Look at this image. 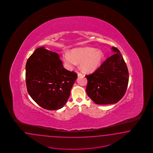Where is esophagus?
Instances as JSON below:
<instances>
[{
	"mask_svg": "<svg viewBox=\"0 0 153 153\" xmlns=\"http://www.w3.org/2000/svg\"><path fill=\"white\" fill-rule=\"evenodd\" d=\"M77 75H78V76H82V74L81 72H77Z\"/></svg>",
	"mask_w": 153,
	"mask_h": 153,
	"instance_id": "esophagus-1",
	"label": "esophagus"
}]
</instances>
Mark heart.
<instances>
[{
    "label": "heart",
    "instance_id": "obj_1",
    "mask_svg": "<svg viewBox=\"0 0 153 153\" xmlns=\"http://www.w3.org/2000/svg\"><path fill=\"white\" fill-rule=\"evenodd\" d=\"M62 56L68 68H74L80 62V67L85 72H93L97 70L103 58L102 51L89 47L75 49L71 54L64 51Z\"/></svg>",
    "mask_w": 153,
    "mask_h": 153
}]
</instances>
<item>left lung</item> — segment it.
<instances>
[{"label":"left lung","mask_w":153,"mask_h":153,"mask_svg":"<svg viewBox=\"0 0 153 153\" xmlns=\"http://www.w3.org/2000/svg\"><path fill=\"white\" fill-rule=\"evenodd\" d=\"M114 54L108 58L88 79L86 91L88 97L97 104H111L123 97L127 88L128 71L120 51L111 48Z\"/></svg>","instance_id":"1"}]
</instances>
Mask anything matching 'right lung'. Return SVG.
<instances>
[{"mask_svg": "<svg viewBox=\"0 0 153 153\" xmlns=\"http://www.w3.org/2000/svg\"><path fill=\"white\" fill-rule=\"evenodd\" d=\"M77 74L65 69L59 56L44 47L35 50L26 65L28 93L39 105L47 110L64 107Z\"/></svg>", "mask_w": 153, "mask_h": 153, "instance_id": "add662e5", "label": "right lung"}]
</instances>
